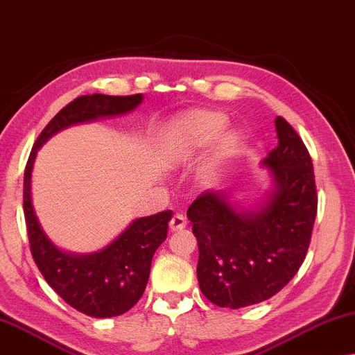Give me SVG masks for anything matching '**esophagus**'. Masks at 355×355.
<instances>
[{"mask_svg": "<svg viewBox=\"0 0 355 355\" xmlns=\"http://www.w3.org/2000/svg\"><path fill=\"white\" fill-rule=\"evenodd\" d=\"M187 227V218H184L182 214H175L171 218V222H168V228L172 230V232H180V230H183Z\"/></svg>", "mask_w": 355, "mask_h": 355, "instance_id": "34e87169", "label": "esophagus"}]
</instances>
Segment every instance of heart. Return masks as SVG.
I'll return each instance as SVG.
<instances>
[{"mask_svg": "<svg viewBox=\"0 0 355 355\" xmlns=\"http://www.w3.org/2000/svg\"><path fill=\"white\" fill-rule=\"evenodd\" d=\"M227 119L220 112L214 111H198L189 114L180 121L177 125V135L184 144L193 148H202L207 143H211L214 138L220 133V130L225 127ZM241 148V141H239L238 135L227 133L223 137L218 138V141L214 148V153L211 159H209L206 167L202 171L204 180H214L223 167L232 161L233 157H236Z\"/></svg>", "mask_w": 355, "mask_h": 355, "instance_id": "obj_1", "label": "heart"}]
</instances>
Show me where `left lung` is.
I'll return each mask as SVG.
<instances>
[{
    "instance_id": "obj_1",
    "label": "left lung",
    "mask_w": 355,
    "mask_h": 355,
    "mask_svg": "<svg viewBox=\"0 0 355 355\" xmlns=\"http://www.w3.org/2000/svg\"><path fill=\"white\" fill-rule=\"evenodd\" d=\"M278 144L262 164L275 189L257 212H238L223 191H204L187 216L198 239V282L218 307L267 301L286 286L306 259L317 216V187L306 144L283 117Z\"/></svg>"
}]
</instances>
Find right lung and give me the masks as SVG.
Instances as JSON below:
<instances>
[{"label":"right lung","instance_id":"add662e5","mask_svg":"<svg viewBox=\"0 0 355 355\" xmlns=\"http://www.w3.org/2000/svg\"><path fill=\"white\" fill-rule=\"evenodd\" d=\"M141 101V94L109 96L101 93L73 99L38 135L24 173V214L33 261L49 286L69 306L89 317L122 315L139 301L146 288L154 252L167 238L172 211L137 218L103 251L87 256L66 254L46 238L33 212L30 178L35 156L42 144L59 130L98 117L125 114Z\"/></svg>","mask_w":355,"mask_h":355}]
</instances>
